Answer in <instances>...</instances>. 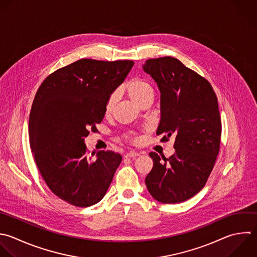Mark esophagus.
<instances>
[{
  "mask_svg": "<svg viewBox=\"0 0 257 257\" xmlns=\"http://www.w3.org/2000/svg\"><path fill=\"white\" fill-rule=\"evenodd\" d=\"M140 156V154L139 153H137V152H130V153H126L125 155H124V157L125 158H136V157H139Z\"/></svg>",
  "mask_w": 257,
  "mask_h": 257,
  "instance_id": "esophagus-1",
  "label": "esophagus"
}]
</instances>
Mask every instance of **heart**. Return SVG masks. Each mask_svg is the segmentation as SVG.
Here are the masks:
<instances>
[{"label":"heart","instance_id":"heart-1","mask_svg":"<svg viewBox=\"0 0 257 257\" xmlns=\"http://www.w3.org/2000/svg\"><path fill=\"white\" fill-rule=\"evenodd\" d=\"M126 91L130 97L138 104L142 105L144 102L152 100L154 96V87L150 82L145 79L136 78L130 81L126 85ZM116 95L115 93L110 94L104 104V114L109 115L115 105Z\"/></svg>","mask_w":257,"mask_h":257}]
</instances>
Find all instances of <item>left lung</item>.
Wrapping results in <instances>:
<instances>
[{
  "mask_svg": "<svg viewBox=\"0 0 257 257\" xmlns=\"http://www.w3.org/2000/svg\"><path fill=\"white\" fill-rule=\"evenodd\" d=\"M144 71L161 92V120L157 135L175 137L170 158L150 153L154 165L146 178L150 194L159 202H184L205 186L217 159L221 118L217 96L207 79L174 57L149 59Z\"/></svg>",
  "mask_w": 257,
  "mask_h": 257,
  "instance_id": "1",
  "label": "left lung"
}]
</instances>
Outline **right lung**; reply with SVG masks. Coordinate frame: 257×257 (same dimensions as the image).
Wrapping results in <instances>:
<instances>
[{"label": "right lung", "instance_id": "add662e5", "mask_svg": "<svg viewBox=\"0 0 257 257\" xmlns=\"http://www.w3.org/2000/svg\"><path fill=\"white\" fill-rule=\"evenodd\" d=\"M135 62L80 59L51 73L38 88L29 117L30 146L49 189L76 207H89L105 195L121 156L89 154L84 139L104 117L107 97Z\"/></svg>", "mask_w": 257, "mask_h": 257}]
</instances>
